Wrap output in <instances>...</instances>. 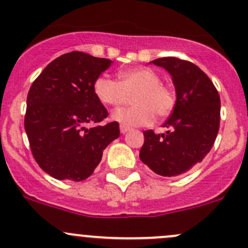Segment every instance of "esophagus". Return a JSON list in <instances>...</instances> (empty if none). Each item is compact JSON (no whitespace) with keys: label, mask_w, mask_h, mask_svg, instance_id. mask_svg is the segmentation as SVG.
Instances as JSON below:
<instances>
[{"label":"esophagus","mask_w":248,"mask_h":248,"mask_svg":"<svg viewBox=\"0 0 248 248\" xmlns=\"http://www.w3.org/2000/svg\"><path fill=\"white\" fill-rule=\"evenodd\" d=\"M129 130H130V128H129V127L124 126V124H121V126H120V132H121V133H122V134H124V133L129 132Z\"/></svg>","instance_id":"34e87169"}]
</instances>
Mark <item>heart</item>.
Segmentation results:
<instances>
[{"label":"heart","instance_id":"b5f03b06","mask_svg":"<svg viewBox=\"0 0 248 248\" xmlns=\"http://www.w3.org/2000/svg\"><path fill=\"white\" fill-rule=\"evenodd\" d=\"M93 92L100 102L120 107L132 96L133 107L114 111L111 118L129 127L153 124L155 114L166 118L172 113L176 102L175 92L161 83V76L151 68L122 70L119 81L102 74L94 81Z\"/></svg>","mask_w":248,"mask_h":248}]
</instances>
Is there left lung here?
<instances>
[{
	"label": "left lung",
	"mask_w": 248,
	"mask_h": 248,
	"mask_svg": "<svg viewBox=\"0 0 248 248\" xmlns=\"http://www.w3.org/2000/svg\"><path fill=\"white\" fill-rule=\"evenodd\" d=\"M172 76L176 102L162 127L146 130L140 160L161 176L181 175L199 164L214 145L220 124V96L213 82L194 63L176 58L149 62Z\"/></svg>",
	"instance_id": "obj_1"
}]
</instances>
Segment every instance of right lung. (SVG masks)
Segmentation results:
<instances>
[{
    "instance_id": "add662e5",
    "label": "right lung",
    "mask_w": 248,
    "mask_h": 248,
    "mask_svg": "<svg viewBox=\"0 0 248 248\" xmlns=\"http://www.w3.org/2000/svg\"><path fill=\"white\" fill-rule=\"evenodd\" d=\"M108 59L72 51L55 59L27 96L24 129L39 166L58 180L82 181L94 173L105 148L120 137L118 122L87 128L108 116L93 92Z\"/></svg>"
}]
</instances>
